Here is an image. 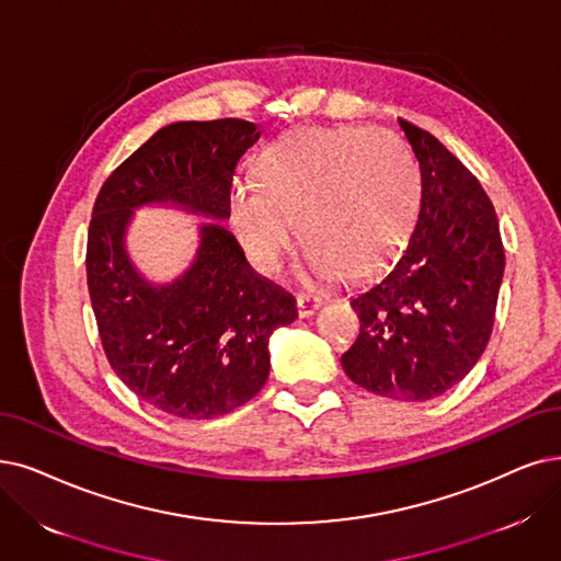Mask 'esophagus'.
<instances>
[{"mask_svg": "<svg viewBox=\"0 0 561 561\" xmlns=\"http://www.w3.org/2000/svg\"><path fill=\"white\" fill-rule=\"evenodd\" d=\"M320 299H316V297H308V295H301V297H297V312H299V318H310L312 312H316L318 308H320Z\"/></svg>", "mask_w": 561, "mask_h": 561, "instance_id": "esophagus-1", "label": "esophagus"}]
</instances>
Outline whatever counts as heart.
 I'll list each match as a JSON object with an SVG mask.
<instances>
[{
  "mask_svg": "<svg viewBox=\"0 0 561 561\" xmlns=\"http://www.w3.org/2000/svg\"><path fill=\"white\" fill-rule=\"evenodd\" d=\"M419 197L412 153L389 133L299 128L276 140L255 168V184L230 193V220L264 276L308 243V272L329 280L373 272L405 237Z\"/></svg>",
  "mask_w": 561,
  "mask_h": 561,
  "instance_id": "1",
  "label": "heart"
}]
</instances>
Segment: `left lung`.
Listing matches in <instances>:
<instances>
[{"instance_id":"8db88e82","label":"left lung","mask_w":561,"mask_h":561,"mask_svg":"<svg viewBox=\"0 0 561 561\" xmlns=\"http://www.w3.org/2000/svg\"><path fill=\"white\" fill-rule=\"evenodd\" d=\"M398 124L421 174L416 226L389 272L354 295L362 331L341 362L366 391L416 402L456 387L481 358L504 245L479 179L428 130Z\"/></svg>"}]
</instances>
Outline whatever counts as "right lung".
Here are the masks:
<instances>
[{"instance_id": "add662e5", "label": "right lung", "mask_w": 561, "mask_h": 561, "mask_svg": "<svg viewBox=\"0 0 561 561\" xmlns=\"http://www.w3.org/2000/svg\"><path fill=\"white\" fill-rule=\"evenodd\" d=\"M257 138V124L243 119L170 124L105 179L89 220L87 287L107 362L176 419L228 414L264 387L268 335L295 322V297L255 276L216 222L199 228L188 272L159 287L130 264L124 232L149 203L228 218L234 168Z\"/></svg>"}]
</instances>
